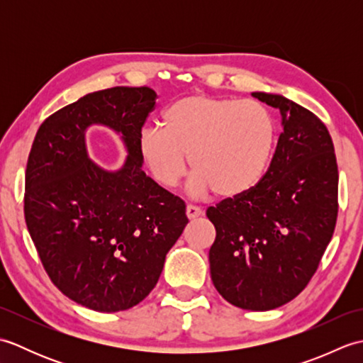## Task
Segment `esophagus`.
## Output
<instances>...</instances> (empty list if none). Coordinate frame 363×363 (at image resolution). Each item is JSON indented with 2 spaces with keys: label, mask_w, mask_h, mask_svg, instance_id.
<instances>
[{
  "label": "esophagus",
  "mask_w": 363,
  "mask_h": 363,
  "mask_svg": "<svg viewBox=\"0 0 363 363\" xmlns=\"http://www.w3.org/2000/svg\"><path fill=\"white\" fill-rule=\"evenodd\" d=\"M186 212H187V217H189L190 220H194V218L199 217V215L203 213V211L199 209V207L194 206V204H189V206H187V209H186Z\"/></svg>",
  "instance_id": "obj_1"
}]
</instances>
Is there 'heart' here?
<instances>
[{
    "instance_id": "heart-1",
    "label": "heart",
    "mask_w": 363,
    "mask_h": 363,
    "mask_svg": "<svg viewBox=\"0 0 363 363\" xmlns=\"http://www.w3.org/2000/svg\"><path fill=\"white\" fill-rule=\"evenodd\" d=\"M274 140V118L262 103L191 95L167 107L160 130H143L138 151L160 186L182 179L189 156L195 191L234 198L257 186Z\"/></svg>"
}]
</instances>
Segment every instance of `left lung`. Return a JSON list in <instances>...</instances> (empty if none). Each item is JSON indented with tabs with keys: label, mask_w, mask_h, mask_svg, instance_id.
<instances>
[{
	"label": "left lung",
	"mask_w": 363,
	"mask_h": 363,
	"mask_svg": "<svg viewBox=\"0 0 363 363\" xmlns=\"http://www.w3.org/2000/svg\"><path fill=\"white\" fill-rule=\"evenodd\" d=\"M252 96L279 109L284 130L257 186L206 211L217 230L209 262L228 303L272 311L296 298L318 269L337 223L338 168L317 115L281 95Z\"/></svg>",
	"instance_id": "obj_1"
}]
</instances>
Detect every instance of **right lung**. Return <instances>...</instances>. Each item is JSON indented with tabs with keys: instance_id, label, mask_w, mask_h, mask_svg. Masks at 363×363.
<instances>
[{
	"instance_id": "add662e5",
	"label": "right lung",
	"mask_w": 363,
	"mask_h": 363,
	"mask_svg": "<svg viewBox=\"0 0 363 363\" xmlns=\"http://www.w3.org/2000/svg\"><path fill=\"white\" fill-rule=\"evenodd\" d=\"M150 87L94 91L38 128L25 176V220L51 282L74 303L121 312L156 287L167 252L189 223L186 203L142 169L138 137L156 107ZM101 122L123 135L125 167L86 157L83 130Z\"/></svg>"
}]
</instances>
